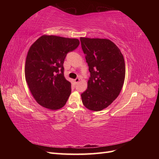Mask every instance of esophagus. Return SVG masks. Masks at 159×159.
I'll list each match as a JSON object with an SVG mask.
<instances>
[{
	"instance_id": "esophagus-1",
	"label": "esophagus",
	"mask_w": 159,
	"mask_h": 159,
	"mask_svg": "<svg viewBox=\"0 0 159 159\" xmlns=\"http://www.w3.org/2000/svg\"><path fill=\"white\" fill-rule=\"evenodd\" d=\"M79 81H80V78H77L75 80V83H78V82H79Z\"/></svg>"
}]
</instances>
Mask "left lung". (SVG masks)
<instances>
[{"label": "left lung", "instance_id": "1", "mask_svg": "<svg viewBox=\"0 0 159 159\" xmlns=\"http://www.w3.org/2000/svg\"><path fill=\"white\" fill-rule=\"evenodd\" d=\"M80 41L90 72L81 99L86 108L99 111L111 104L121 92L125 77L124 57L110 40L81 37Z\"/></svg>", "mask_w": 159, "mask_h": 159}]
</instances>
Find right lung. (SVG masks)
Segmentation results:
<instances>
[{
	"instance_id": "1",
	"label": "right lung",
	"mask_w": 159,
	"mask_h": 159,
	"mask_svg": "<svg viewBox=\"0 0 159 159\" xmlns=\"http://www.w3.org/2000/svg\"><path fill=\"white\" fill-rule=\"evenodd\" d=\"M80 41L43 35L30 46L25 63V78L30 92L41 106L51 110L63 107L71 94V83L64 75V61Z\"/></svg>"
}]
</instances>
